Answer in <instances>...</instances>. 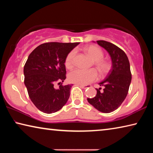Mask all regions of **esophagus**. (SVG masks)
<instances>
[{"instance_id":"obj_1","label":"esophagus","mask_w":153,"mask_h":153,"mask_svg":"<svg viewBox=\"0 0 153 153\" xmlns=\"http://www.w3.org/2000/svg\"><path fill=\"white\" fill-rule=\"evenodd\" d=\"M79 86L80 87H82V88H84V89H86V88H88L91 87V85H89V84H87V85L79 84Z\"/></svg>"}]
</instances>
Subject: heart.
<instances>
[{
	"label": "heart",
	"instance_id": "heart-1",
	"mask_svg": "<svg viewBox=\"0 0 153 153\" xmlns=\"http://www.w3.org/2000/svg\"><path fill=\"white\" fill-rule=\"evenodd\" d=\"M84 51L93 59V63L97 67L100 76H104L109 73L111 69V63L108 61L103 59L104 53L99 47L94 45L87 46ZM76 51H71L68 53L65 61V65L67 69H71L74 65V59ZM69 82L75 84L86 85L98 79V73L95 69H90L87 70L76 69L71 71L68 75Z\"/></svg>",
	"mask_w": 153,
	"mask_h": 153
}]
</instances>
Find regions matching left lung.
<instances>
[{
    "label": "left lung",
    "mask_w": 153,
    "mask_h": 153,
    "mask_svg": "<svg viewBox=\"0 0 153 153\" xmlns=\"http://www.w3.org/2000/svg\"><path fill=\"white\" fill-rule=\"evenodd\" d=\"M97 42L110 55L112 68L107 77L99 83L100 86H104L103 90L96 88L97 95L87 100L96 109L108 113L117 109L127 97L131 80L130 65L126 54L118 46L105 40Z\"/></svg>",
    "instance_id": "obj_1"
}]
</instances>
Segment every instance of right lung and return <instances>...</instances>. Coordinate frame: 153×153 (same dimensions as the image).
Instances as JSON below:
<instances>
[{"instance_id": "right-lung-1", "label": "right lung", "mask_w": 153, "mask_h": 153, "mask_svg": "<svg viewBox=\"0 0 153 153\" xmlns=\"http://www.w3.org/2000/svg\"><path fill=\"white\" fill-rule=\"evenodd\" d=\"M79 42H46L30 53L24 68V84L32 102L40 111L55 113L66 104L72 84L63 86L66 78L65 61ZM61 84L58 89L53 84Z\"/></svg>"}]
</instances>
